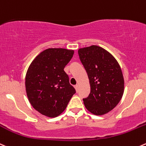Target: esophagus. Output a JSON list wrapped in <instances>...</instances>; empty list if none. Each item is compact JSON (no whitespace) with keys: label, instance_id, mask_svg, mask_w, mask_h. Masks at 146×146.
<instances>
[{"label":"esophagus","instance_id":"1","mask_svg":"<svg viewBox=\"0 0 146 146\" xmlns=\"http://www.w3.org/2000/svg\"><path fill=\"white\" fill-rule=\"evenodd\" d=\"M74 87H75V88H76V91L78 92V85H76V86H75Z\"/></svg>","mask_w":146,"mask_h":146}]
</instances>
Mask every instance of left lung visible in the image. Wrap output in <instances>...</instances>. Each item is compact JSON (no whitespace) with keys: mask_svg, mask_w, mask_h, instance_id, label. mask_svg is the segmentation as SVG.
Returning <instances> with one entry per match:
<instances>
[{"mask_svg":"<svg viewBox=\"0 0 146 146\" xmlns=\"http://www.w3.org/2000/svg\"><path fill=\"white\" fill-rule=\"evenodd\" d=\"M78 55L89 78L90 93L83 103L88 111L104 115L118 104L124 91L122 70L115 58L98 46L80 48Z\"/></svg>","mask_w":146,"mask_h":146,"instance_id":"left-lung-1","label":"left lung"}]
</instances>
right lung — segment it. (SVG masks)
<instances>
[{
  "label": "right lung",
  "mask_w": 146,
  "mask_h": 146,
  "mask_svg": "<svg viewBox=\"0 0 146 146\" xmlns=\"http://www.w3.org/2000/svg\"><path fill=\"white\" fill-rule=\"evenodd\" d=\"M73 50L48 48L38 55L25 76L29 102L40 113L54 118L65 111L76 90L69 83L64 68L73 56Z\"/></svg>",
  "instance_id": "1"
}]
</instances>
